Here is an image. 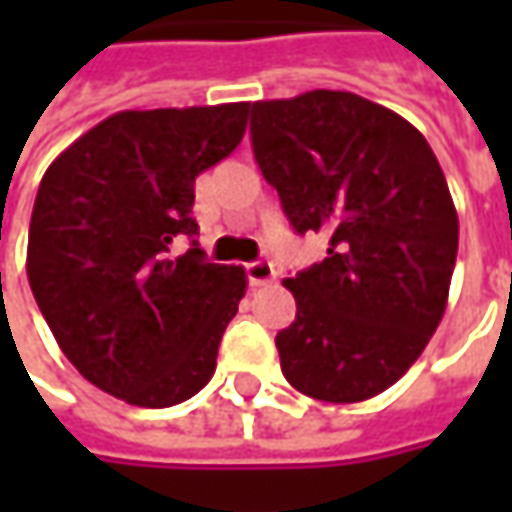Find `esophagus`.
I'll use <instances>...</instances> for the list:
<instances>
[{
  "label": "esophagus",
  "mask_w": 512,
  "mask_h": 512,
  "mask_svg": "<svg viewBox=\"0 0 512 512\" xmlns=\"http://www.w3.org/2000/svg\"><path fill=\"white\" fill-rule=\"evenodd\" d=\"M245 273H247V282H250L253 287L270 285V282L276 279V267H273V262H267V259H256V262H247Z\"/></svg>",
  "instance_id": "esophagus-1"
}]
</instances>
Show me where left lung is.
Here are the masks:
<instances>
[{"label": "left lung", "mask_w": 512, "mask_h": 512, "mask_svg": "<svg viewBox=\"0 0 512 512\" xmlns=\"http://www.w3.org/2000/svg\"><path fill=\"white\" fill-rule=\"evenodd\" d=\"M250 142L293 230L330 242L285 279L296 322L276 336L282 373L319 402L373 399L447 307L459 216L439 159L407 119L347 90L253 102Z\"/></svg>", "instance_id": "1"}]
</instances>
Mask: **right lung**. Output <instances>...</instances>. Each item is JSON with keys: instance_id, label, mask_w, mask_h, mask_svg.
I'll return each mask as SVG.
<instances>
[{"instance_id": "1", "label": "right lung", "mask_w": 512, "mask_h": 512, "mask_svg": "<svg viewBox=\"0 0 512 512\" xmlns=\"http://www.w3.org/2000/svg\"><path fill=\"white\" fill-rule=\"evenodd\" d=\"M247 102L113 113L45 170L28 233L33 299L70 364L122 402L173 407L216 370L247 276L205 262L193 185L242 142Z\"/></svg>"}]
</instances>
